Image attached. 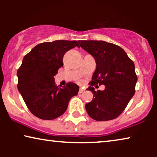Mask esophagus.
Returning a JSON list of instances; mask_svg holds the SVG:
<instances>
[{
    "label": "esophagus",
    "instance_id": "1",
    "mask_svg": "<svg viewBox=\"0 0 157 157\" xmlns=\"http://www.w3.org/2000/svg\"><path fill=\"white\" fill-rule=\"evenodd\" d=\"M83 91H84V89H79V91H78V93H79V94H81V93H83Z\"/></svg>",
    "mask_w": 157,
    "mask_h": 157
}]
</instances>
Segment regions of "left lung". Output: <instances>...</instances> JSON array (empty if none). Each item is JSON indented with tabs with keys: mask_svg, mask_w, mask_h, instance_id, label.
<instances>
[{
	"mask_svg": "<svg viewBox=\"0 0 157 157\" xmlns=\"http://www.w3.org/2000/svg\"><path fill=\"white\" fill-rule=\"evenodd\" d=\"M80 46L95 59L96 68L88 91L93 99L85 105L88 114L96 121H109L123 112L135 94L137 76L134 62L121 47L103 40H79ZM104 85L96 92L94 85Z\"/></svg>",
	"mask_w": 157,
	"mask_h": 157,
	"instance_id": "left-lung-1",
	"label": "left lung"
}]
</instances>
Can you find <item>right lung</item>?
<instances>
[{"mask_svg":"<svg viewBox=\"0 0 157 157\" xmlns=\"http://www.w3.org/2000/svg\"><path fill=\"white\" fill-rule=\"evenodd\" d=\"M76 40H54L38 44L23 58L17 71L18 89L29 111L36 117L52 120L67 109L69 100L77 95L79 87L68 82L56 85L54 76L63 66V57L74 47Z\"/></svg>","mask_w":157,"mask_h":157,"instance_id":"obj_1","label":"right lung"}]
</instances>
